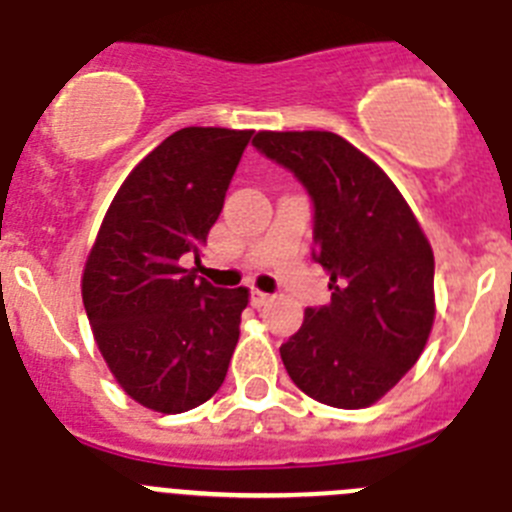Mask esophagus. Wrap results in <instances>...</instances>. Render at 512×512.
Returning a JSON list of instances; mask_svg holds the SVG:
<instances>
[{
	"label": "esophagus",
	"mask_w": 512,
	"mask_h": 512,
	"mask_svg": "<svg viewBox=\"0 0 512 512\" xmlns=\"http://www.w3.org/2000/svg\"><path fill=\"white\" fill-rule=\"evenodd\" d=\"M271 300H274V297L266 295V292H261V289H253V292H251L253 307H264V305H269Z\"/></svg>",
	"instance_id": "34e87169"
}]
</instances>
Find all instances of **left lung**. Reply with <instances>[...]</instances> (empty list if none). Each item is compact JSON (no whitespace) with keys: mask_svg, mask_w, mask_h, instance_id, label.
<instances>
[{"mask_svg":"<svg viewBox=\"0 0 512 512\" xmlns=\"http://www.w3.org/2000/svg\"><path fill=\"white\" fill-rule=\"evenodd\" d=\"M253 146L307 187L315 261L330 274V305L307 307L279 348L284 369L312 400L369 408L413 369L431 336V243L395 182L341 135L261 130Z\"/></svg>","mask_w":512,"mask_h":512,"instance_id":"8db88e82","label":"left lung"}]
</instances>
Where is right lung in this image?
<instances>
[{"label":"right lung","instance_id":"obj_1","mask_svg":"<svg viewBox=\"0 0 512 512\" xmlns=\"http://www.w3.org/2000/svg\"><path fill=\"white\" fill-rule=\"evenodd\" d=\"M253 130L182 128L117 189L81 274L104 364L125 395L164 415L210 400L241 336L248 289L179 264L200 256Z\"/></svg>","mask_w":512,"mask_h":512}]
</instances>
